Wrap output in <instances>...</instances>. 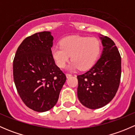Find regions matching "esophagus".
Returning <instances> with one entry per match:
<instances>
[{
	"instance_id": "1",
	"label": "esophagus",
	"mask_w": 135,
	"mask_h": 135,
	"mask_svg": "<svg viewBox=\"0 0 135 135\" xmlns=\"http://www.w3.org/2000/svg\"><path fill=\"white\" fill-rule=\"evenodd\" d=\"M66 78H69V77H71L72 74L67 73V74H66Z\"/></svg>"
}]
</instances>
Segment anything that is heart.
<instances>
[{
	"label": "heart",
	"mask_w": 135,
	"mask_h": 135,
	"mask_svg": "<svg viewBox=\"0 0 135 135\" xmlns=\"http://www.w3.org/2000/svg\"><path fill=\"white\" fill-rule=\"evenodd\" d=\"M100 53V44L95 38L79 36L62 39L60 46L51 48V56L58 67L66 66L71 55V69L80 70L89 69L95 65Z\"/></svg>",
	"instance_id": "heart-1"
}]
</instances>
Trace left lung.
<instances>
[{
	"label": "left lung",
	"mask_w": 135,
	"mask_h": 135,
	"mask_svg": "<svg viewBox=\"0 0 135 135\" xmlns=\"http://www.w3.org/2000/svg\"><path fill=\"white\" fill-rule=\"evenodd\" d=\"M101 57L88 71L78 75V98L90 109H97L113 99L118 91L122 73L121 56L115 43L101 35Z\"/></svg>",
	"instance_id": "1"
}]
</instances>
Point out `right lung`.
I'll use <instances>...</instances> for the list:
<instances>
[{"mask_svg": "<svg viewBox=\"0 0 135 135\" xmlns=\"http://www.w3.org/2000/svg\"><path fill=\"white\" fill-rule=\"evenodd\" d=\"M53 40L48 31L28 36L18 47L13 61L19 95L27 107L38 112L56 104L66 79L51 56Z\"/></svg>", "mask_w": 135, "mask_h": 135, "instance_id": "add662e5", "label": "right lung"}]
</instances>
